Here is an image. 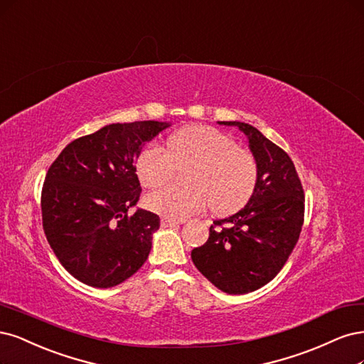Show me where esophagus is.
<instances>
[{"mask_svg":"<svg viewBox=\"0 0 364 364\" xmlns=\"http://www.w3.org/2000/svg\"><path fill=\"white\" fill-rule=\"evenodd\" d=\"M182 221H176V220H170V218H162L161 220V228H173V225H178Z\"/></svg>","mask_w":364,"mask_h":364,"instance_id":"obj_1","label":"esophagus"}]
</instances>
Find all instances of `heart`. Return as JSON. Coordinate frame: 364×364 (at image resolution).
Listing matches in <instances>:
<instances>
[{
	"label": "heart",
	"instance_id": "heart-1",
	"mask_svg": "<svg viewBox=\"0 0 364 364\" xmlns=\"http://www.w3.org/2000/svg\"><path fill=\"white\" fill-rule=\"evenodd\" d=\"M176 167H188V185L159 188L144 198L149 210L170 220L191 217L209 202L215 214H233L252 198L259 176L253 154L210 127L181 129L170 136L167 149L150 144L136 159V174L147 188L167 182Z\"/></svg>",
	"mask_w": 364,
	"mask_h": 364
}]
</instances>
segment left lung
<instances>
[{"mask_svg": "<svg viewBox=\"0 0 364 364\" xmlns=\"http://www.w3.org/2000/svg\"><path fill=\"white\" fill-rule=\"evenodd\" d=\"M218 123L245 134L257 161V185L240 212L214 221L191 259L220 291L242 295L269 283L289 259L304 221V191L289 155L259 129L244 122Z\"/></svg>", "mask_w": 364, "mask_h": 364, "instance_id": "8db88e82", "label": "left lung"}]
</instances>
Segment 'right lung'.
I'll list each match as a JSON object with an SVG mask.
<instances>
[{"instance_id":"add662e5","label":"right lung","mask_w":364,"mask_h":364,"mask_svg":"<svg viewBox=\"0 0 364 364\" xmlns=\"http://www.w3.org/2000/svg\"><path fill=\"white\" fill-rule=\"evenodd\" d=\"M167 122L111 123L73 140L49 167L42 188L46 240L65 269L93 287H112L139 271L159 229L140 198L135 162Z\"/></svg>"}]
</instances>
